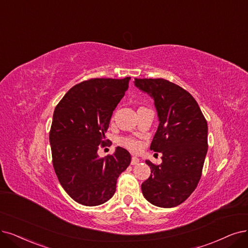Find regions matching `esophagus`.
I'll return each mask as SVG.
<instances>
[{
    "label": "esophagus",
    "mask_w": 248,
    "mask_h": 248,
    "mask_svg": "<svg viewBox=\"0 0 248 248\" xmlns=\"http://www.w3.org/2000/svg\"><path fill=\"white\" fill-rule=\"evenodd\" d=\"M139 162H140V159L138 157H136V156L132 157V160H131L132 166H136V164H138Z\"/></svg>",
    "instance_id": "34e87169"
}]
</instances>
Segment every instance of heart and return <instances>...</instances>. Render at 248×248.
<instances>
[{"label": "heart", "instance_id": "1", "mask_svg": "<svg viewBox=\"0 0 248 248\" xmlns=\"http://www.w3.org/2000/svg\"><path fill=\"white\" fill-rule=\"evenodd\" d=\"M123 144L125 146V147L131 149L132 151H137L140 148V143L133 139H124L123 140Z\"/></svg>", "mask_w": 248, "mask_h": 248}]
</instances>
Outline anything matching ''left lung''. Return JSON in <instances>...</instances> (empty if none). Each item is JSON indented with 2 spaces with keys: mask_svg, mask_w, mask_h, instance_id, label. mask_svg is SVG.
Listing matches in <instances>:
<instances>
[{
  "mask_svg": "<svg viewBox=\"0 0 248 248\" xmlns=\"http://www.w3.org/2000/svg\"><path fill=\"white\" fill-rule=\"evenodd\" d=\"M135 86L154 100L158 127L150 149L162 154L142 183V193L158 207H175L191 195L202 172L207 153V123L196 100L178 85L163 78H135Z\"/></svg>",
  "mask_w": 248,
  "mask_h": 248,
  "instance_id": "obj_1",
  "label": "left lung"
}]
</instances>
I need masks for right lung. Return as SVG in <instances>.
<instances>
[{"mask_svg":"<svg viewBox=\"0 0 248 248\" xmlns=\"http://www.w3.org/2000/svg\"><path fill=\"white\" fill-rule=\"evenodd\" d=\"M131 78H92L72 87L54 110L50 131L53 167L59 183L78 203L103 204L113 196L117 178L131 163L130 152L116 147L100 158L98 146Z\"/></svg>","mask_w":248,"mask_h":248,"instance_id":"right-lung-1","label":"right lung"}]
</instances>
